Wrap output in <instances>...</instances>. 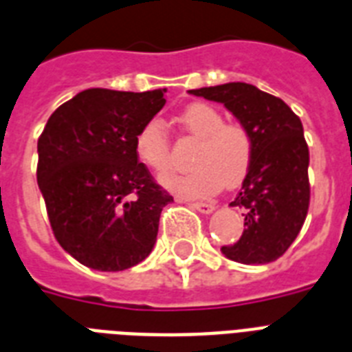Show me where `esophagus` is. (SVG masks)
<instances>
[{"instance_id": "34e87169", "label": "esophagus", "mask_w": 352, "mask_h": 352, "mask_svg": "<svg viewBox=\"0 0 352 352\" xmlns=\"http://www.w3.org/2000/svg\"><path fill=\"white\" fill-rule=\"evenodd\" d=\"M190 206L193 208V210L201 211V213H206V215L215 210V204H213V202H191Z\"/></svg>"}]
</instances>
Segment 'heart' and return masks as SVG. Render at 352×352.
<instances>
[{
	"instance_id": "obj_1",
	"label": "heart",
	"mask_w": 352,
	"mask_h": 352,
	"mask_svg": "<svg viewBox=\"0 0 352 352\" xmlns=\"http://www.w3.org/2000/svg\"><path fill=\"white\" fill-rule=\"evenodd\" d=\"M181 122L191 137L199 139L193 150V168L162 177V184L182 197H206L224 182H241L253 162L255 142L241 122H224L221 111L206 102H193L181 113ZM135 155L139 162L162 175L171 170V142L164 122L150 119L137 131Z\"/></svg>"
}]
</instances>
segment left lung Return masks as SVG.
Returning <instances> with one entry per match:
<instances>
[{"label": "left lung", "instance_id": "8db88e82", "mask_svg": "<svg viewBox=\"0 0 352 352\" xmlns=\"http://www.w3.org/2000/svg\"><path fill=\"white\" fill-rule=\"evenodd\" d=\"M190 94L222 102L255 142L242 191L230 204L244 210V233L221 251L241 264L273 262L293 244L309 210V148L302 121L280 97L248 82H226Z\"/></svg>", "mask_w": 352, "mask_h": 352}]
</instances>
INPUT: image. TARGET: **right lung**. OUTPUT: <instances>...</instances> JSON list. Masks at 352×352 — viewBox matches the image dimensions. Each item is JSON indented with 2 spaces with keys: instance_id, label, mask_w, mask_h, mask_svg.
I'll list each match as a JSON object with an SVG mask.
<instances>
[{
  "instance_id": "1",
  "label": "right lung",
  "mask_w": 352,
  "mask_h": 352,
  "mask_svg": "<svg viewBox=\"0 0 352 352\" xmlns=\"http://www.w3.org/2000/svg\"><path fill=\"white\" fill-rule=\"evenodd\" d=\"M164 94L82 90L54 111L37 139V186L54 236L87 267L128 270L153 250L173 197L139 162L133 142L164 107Z\"/></svg>"
}]
</instances>
